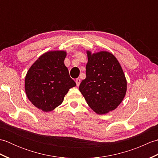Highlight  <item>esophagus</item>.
<instances>
[{
	"instance_id": "1",
	"label": "esophagus",
	"mask_w": 158,
	"mask_h": 158,
	"mask_svg": "<svg viewBox=\"0 0 158 158\" xmlns=\"http://www.w3.org/2000/svg\"><path fill=\"white\" fill-rule=\"evenodd\" d=\"M80 83H81V79L79 78L76 79V84L77 86H79L80 85Z\"/></svg>"
}]
</instances>
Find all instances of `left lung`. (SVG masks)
Instances as JSON below:
<instances>
[{
	"label": "left lung",
	"mask_w": 158,
	"mask_h": 158,
	"mask_svg": "<svg viewBox=\"0 0 158 158\" xmlns=\"http://www.w3.org/2000/svg\"><path fill=\"white\" fill-rule=\"evenodd\" d=\"M86 78L79 91L89 106L99 115L115 110L122 102L127 91V81L115 56L106 51H86Z\"/></svg>",
	"instance_id": "left-lung-1"
}]
</instances>
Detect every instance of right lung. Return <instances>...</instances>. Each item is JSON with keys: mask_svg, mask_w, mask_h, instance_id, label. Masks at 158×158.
Wrapping results in <instances>:
<instances>
[{"mask_svg": "<svg viewBox=\"0 0 158 158\" xmlns=\"http://www.w3.org/2000/svg\"><path fill=\"white\" fill-rule=\"evenodd\" d=\"M66 54L63 50L45 52L26 73V96L33 105L43 111H52L61 105L69 89L76 85L64 62Z\"/></svg>", "mask_w": 158, "mask_h": 158, "instance_id": "add662e5", "label": "right lung"}]
</instances>
